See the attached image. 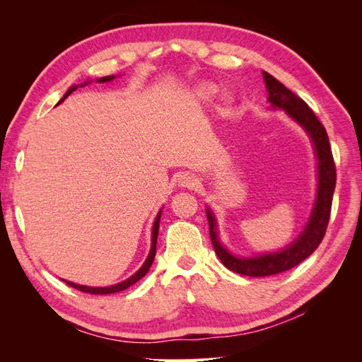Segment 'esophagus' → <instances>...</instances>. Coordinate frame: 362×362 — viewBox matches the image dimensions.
Returning a JSON list of instances; mask_svg holds the SVG:
<instances>
[{"label":"esophagus","mask_w":362,"mask_h":362,"mask_svg":"<svg viewBox=\"0 0 362 362\" xmlns=\"http://www.w3.org/2000/svg\"><path fill=\"white\" fill-rule=\"evenodd\" d=\"M198 178L194 177V175H190V173H187V175H182V177L180 178V184L182 185V187H187V189H193V187H196V185H198Z\"/></svg>","instance_id":"obj_1"}]
</instances>
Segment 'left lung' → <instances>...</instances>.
<instances>
[{"label":"left lung","instance_id":"left-lung-1","mask_svg":"<svg viewBox=\"0 0 362 362\" xmlns=\"http://www.w3.org/2000/svg\"><path fill=\"white\" fill-rule=\"evenodd\" d=\"M262 76H264L269 92V103L272 104V107L284 108L287 115L293 117L296 122L300 124L313 139L317 160H319V189H317V199L310 222L303 229V233L299 235V238L281 252L259 255L255 258H237L229 254L217 240L214 216L210 210L206 211L208 225H210V238L218 259L223 262L226 269L240 273V275L254 278L278 275V273L290 270L294 266H298L305 258H308L319 247L325 237L327 223H329L332 196L337 181V169L329 139H327V133L320 120L317 119L308 104L300 100L298 95L288 90L275 76H272L267 72H262Z\"/></svg>","mask_w":362,"mask_h":362}]
</instances>
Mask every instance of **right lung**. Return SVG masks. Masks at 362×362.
Returning a JSON list of instances; mask_svg holds the SVG:
<instances>
[{
    "label": "right lung",
    "mask_w": 362,
    "mask_h": 362,
    "mask_svg": "<svg viewBox=\"0 0 362 362\" xmlns=\"http://www.w3.org/2000/svg\"><path fill=\"white\" fill-rule=\"evenodd\" d=\"M115 78V75H108V76H103V78H100L98 81L100 83H107V81H112ZM87 83H84L83 86H86ZM78 89V86H72L71 89L66 92V95H64L62 100L59 101V103H62L64 98L66 96H69L74 90H76ZM160 216H161V211L157 214V217H156V222H154V228H152V246H151V252H149V255H148V258H146V261L144 262V266H141L133 276L131 278H128L127 281H124V282H120V284H116V286H112V287H86V286H78V284H74V282H68L66 281V284L69 287H72V288H76V290H80V291H83V293H89V294H112V293H117V291H124V290H127L128 287H131L133 286V284H136L137 281H140L141 278H144L146 273H148V270H149V267L152 266V261H154V258H156V252H157V237H158V226H160Z\"/></svg>",
    "instance_id": "right-lung-1"
}]
</instances>
